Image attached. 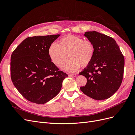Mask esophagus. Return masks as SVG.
<instances>
[{
	"label": "esophagus",
	"instance_id": "esophagus-1",
	"mask_svg": "<svg viewBox=\"0 0 135 135\" xmlns=\"http://www.w3.org/2000/svg\"><path fill=\"white\" fill-rule=\"evenodd\" d=\"M76 74H69V76H70V77H75V76H76Z\"/></svg>",
	"mask_w": 135,
	"mask_h": 135
}]
</instances>
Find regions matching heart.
<instances>
[{
    "instance_id": "heart-1",
    "label": "heart",
    "mask_w": 135,
    "mask_h": 135,
    "mask_svg": "<svg viewBox=\"0 0 135 135\" xmlns=\"http://www.w3.org/2000/svg\"><path fill=\"white\" fill-rule=\"evenodd\" d=\"M95 54V48L89 40L74 35H68L61 38L57 44L52 43L48 48V55L52 62L57 67L62 68L68 57L65 69L69 72H74L80 66H88Z\"/></svg>"
}]
</instances>
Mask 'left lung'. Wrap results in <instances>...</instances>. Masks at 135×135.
I'll use <instances>...</instances> for the list:
<instances>
[{
    "label": "left lung",
    "mask_w": 135,
    "mask_h": 135,
    "mask_svg": "<svg viewBox=\"0 0 135 135\" xmlns=\"http://www.w3.org/2000/svg\"><path fill=\"white\" fill-rule=\"evenodd\" d=\"M84 35L92 42L95 54L91 64L79 73L87 80L80 90L95 100L107 99L122 82L124 56L113 38L95 31L85 32Z\"/></svg>",
    "instance_id": "left-lung-1"
}]
</instances>
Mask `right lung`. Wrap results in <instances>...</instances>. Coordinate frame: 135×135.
I'll list each match as a JSON object with an SVG mask.
<instances>
[{
	"label": "right lung",
	"instance_id": "obj_1",
	"mask_svg": "<svg viewBox=\"0 0 135 135\" xmlns=\"http://www.w3.org/2000/svg\"><path fill=\"white\" fill-rule=\"evenodd\" d=\"M28 37L12 52L11 77L22 96L31 103L43 104L60 92L68 75L60 70L48 55V48L60 36Z\"/></svg>",
	"mask_w": 135,
	"mask_h": 135
}]
</instances>
